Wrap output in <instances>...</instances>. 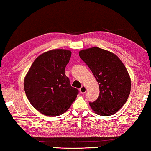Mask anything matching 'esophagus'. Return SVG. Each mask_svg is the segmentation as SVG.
<instances>
[{
  "instance_id": "esophagus-1",
  "label": "esophagus",
  "mask_w": 151,
  "mask_h": 151,
  "mask_svg": "<svg viewBox=\"0 0 151 151\" xmlns=\"http://www.w3.org/2000/svg\"><path fill=\"white\" fill-rule=\"evenodd\" d=\"M80 91L81 94H84L86 92V88L85 86H81L80 89Z\"/></svg>"
}]
</instances>
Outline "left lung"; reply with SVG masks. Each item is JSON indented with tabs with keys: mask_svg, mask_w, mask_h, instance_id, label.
<instances>
[{
	"mask_svg": "<svg viewBox=\"0 0 151 151\" xmlns=\"http://www.w3.org/2000/svg\"><path fill=\"white\" fill-rule=\"evenodd\" d=\"M99 84L97 100L89 102L97 114L109 116L119 110L127 100L131 82L125 66L117 55L97 47L79 52Z\"/></svg>",
	"mask_w": 151,
	"mask_h": 151,
	"instance_id": "8db88e82",
	"label": "left lung"
}]
</instances>
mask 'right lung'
Listing matches in <instances>:
<instances>
[{
	"mask_svg": "<svg viewBox=\"0 0 151 151\" xmlns=\"http://www.w3.org/2000/svg\"><path fill=\"white\" fill-rule=\"evenodd\" d=\"M70 50H50L36 58L26 74L24 88L32 105L42 114L56 117L65 112L79 93L70 85L65 68Z\"/></svg>",
	"mask_w": 151,
	"mask_h": 151,
	"instance_id": "add662e5",
	"label": "right lung"
}]
</instances>
